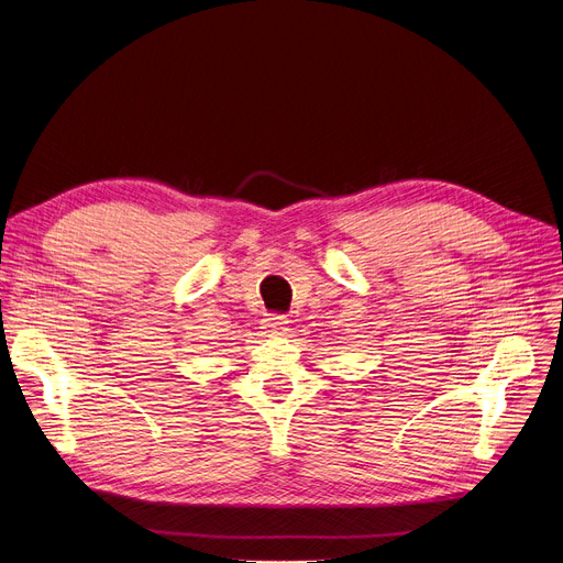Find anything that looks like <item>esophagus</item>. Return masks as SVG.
Segmentation results:
<instances>
[{
	"instance_id": "1",
	"label": "esophagus",
	"mask_w": 563,
	"mask_h": 563,
	"mask_svg": "<svg viewBox=\"0 0 563 563\" xmlns=\"http://www.w3.org/2000/svg\"><path fill=\"white\" fill-rule=\"evenodd\" d=\"M262 331H264L266 338L287 335V319H285V317H278V314L266 317L264 323H262Z\"/></svg>"
}]
</instances>
